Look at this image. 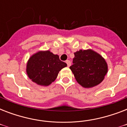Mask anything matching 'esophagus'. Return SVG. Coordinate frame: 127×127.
<instances>
[{"instance_id": "esophagus-1", "label": "esophagus", "mask_w": 127, "mask_h": 127, "mask_svg": "<svg viewBox=\"0 0 127 127\" xmlns=\"http://www.w3.org/2000/svg\"><path fill=\"white\" fill-rule=\"evenodd\" d=\"M66 63L67 64V66L69 67L71 65V63H70V61H68V60H67V61H66Z\"/></svg>"}]
</instances>
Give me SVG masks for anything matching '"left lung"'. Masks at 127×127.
I'll list each match as a JSON object with an SVG mask.
<instances>
[{
    "label": "left lung",
    "mask_w": 127,
    "mask_h": 127,
    "mask_svg": "<svg viewBox=\"0 0 127 127\" xmlns=\"http://www.w3.org/2000/svg\"><path fill=\"white\" fill-rule=\"evenodd\" d=\"M70 69L80 86L91 88L103 80L108 71V66L102 56L88 49L74 53L73 64L70 66Z\"/></svg>",
    "instance_id": "left-lung-1"
}]
</instances>
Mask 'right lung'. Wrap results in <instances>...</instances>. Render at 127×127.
<instances>
[{"label":"right lung","mask_w":127,"mask_h":127,"mask_svg":"<svg viewBox=\"0 0 127 127\" xmlns=\"http://www.w3.org/2000/svg\"><path fill=\"white\" fill-rule=\"evenodd\" d=\"M67 66L58 55L47 51L33 54L26 64V73L32 81L41 86H48L57 78L59 71Z\"/></svg>","instance_id":"right-lung-1"}]
</instances>
